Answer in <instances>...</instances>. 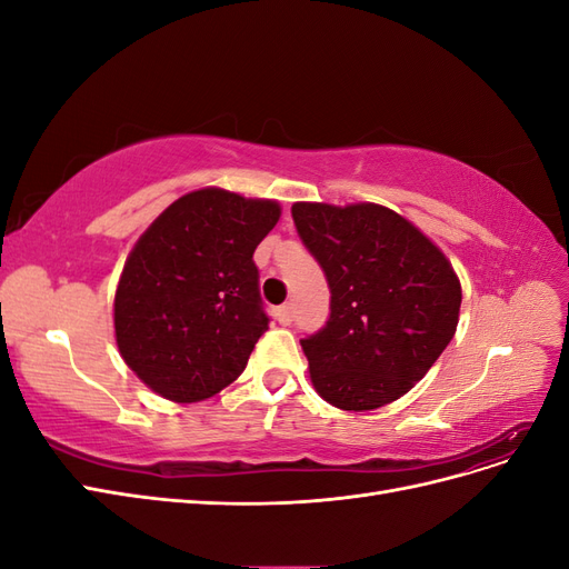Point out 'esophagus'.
I'll return each mask as SVG.
<instances>
[{
  "label": "esophagus",
  "instance_id": "34e87169",
  "mask_svg": "<svg viewBox=\"0 0 569 569\" xmlns=\"http://www.w3.org/2000/svg\"><path fill=\"white\" fill-rule=\"evenodd\" d=\"M278 320L282 325H289L291 320H295V303H284L278 308Z\"/></svg>",
  "mask_w": 569,
  "mask_h": 569
}]
</instances>
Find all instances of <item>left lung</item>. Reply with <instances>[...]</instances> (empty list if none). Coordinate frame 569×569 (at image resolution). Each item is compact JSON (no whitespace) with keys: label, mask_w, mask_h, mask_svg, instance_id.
<instances>
[{"label":"left lung","mask_w":569,"mask_h":569,"mask_svg":"<svg viewBox=\"0 0 569 569\" xmlns=\"http://www.w3.org/2000/svg\"><path fill=\"white\" fill-rule=\"evenodd\" d=\"M330 284V320L301 339L313 389L341 410L401 399L456 335L462 289L446 253L382 203L291 206Z\"/></svg>","instance_id":"obj_1"}]
</instances>
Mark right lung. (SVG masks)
Returning a JSON list of instances; mask_svg holds the SVG:
<instances>
[{
  "label": "right lung",
  "mask_w": 569,
  "mask_h": 569,
  "mask_svg": "<svg viewBox=\"0 0 569 569\" xmlns=\"http://www.w3.org/2000/svg\"><path fill=\"white\" fill-rule=\"evenodd\" d=\"M280 213L274 199L201 187L137 239L116 287L113 330L151 391L197 403L242 375L268 330L253 251Z\"/></svg>",
  "instance_id": "right-lung-1"
}]
</instances>
